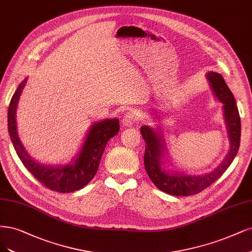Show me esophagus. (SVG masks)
Wrapping results in <instances>:
<instances>
[{"label": "esophagus", "mask_w": 252, "mask_h": 252, "mask_svg": "<svg viewBox=\"0 0 252 252\" xmlns=\"http://www.w3.org/2000/svg\"><path fill=\"white\" fill-rule=\"evenodd\" d=\"M138 121V115L134 111H128L124 115L123 119L121 120V123L123 126H131Z\"/></svg>", "instance_id": "34e87169"}]
</instances>
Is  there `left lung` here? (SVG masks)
I'll list each match as a JSON object with an SVG mask.
<instances>
[{"label":"left lung","mask_w":252,"mask_h":252,"mask_svg":"<svg viewBox=\"0 0 252 252\" xmlns=\"http://www.w3.org/2000/svg\"><path fill=\"white\" fill-rule=\"evenodd\" d=\"M206 79L211 84L215 97L223 104V114L230 143V149L226 158L214 171L199 176L184 174L182 172L166 171L162 167L163 151L166 148L160 132L155 131L147 125L141 128V133L146 143L144 163L148 176L155 187L173 196H190L202 192L222 176L239 151L241 120L235 97L220 74L209 72L206 74Z\"/></svg>","instance_id":"8db88e82"}]
</instances>
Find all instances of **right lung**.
I'll return each mask as SVG.
<instances>
[{
	"label": "right lung",
	"mask_w": 252,
	"mask_h": 252,
	"mask_svg": "<svg viewBox=\"0 0 252 252\" xmlns=\"http://www.w3.org/2000/svg\"><path fill=\"white\" fill-rule=\"evenodd\" d=\"M27 79L20 83L8 108V131L16 154L31 174L40 184L58 193H71L85 187L94 177L107 142L118 134V119H106L94 123L85 137L82 148L72 163L65 166H45L34 160L26 152L16 131V107Z\"/></svg>",
	"instance_id": "obj_1"
}]
</instances>
